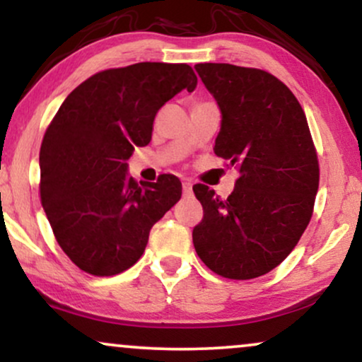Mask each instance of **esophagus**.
I'll list each match as a JSON object with an SVG mask.
<instances>
[{
    "instance_id": "34e87169",
    "label": "esophagus",
    "mask_w": 362,
    "mask_h": 362,
    "mask_svg": "<svg viewBox=\"0 0 362 362\" xmlns=\"http://www.w3.org/2000/svg\"><path fill=\"white\" fill-rule=\"evenodd\" d=\"M182 189H184V195H190L192 194V182L185 180L184 184H182Z\"/></svg>"
}]
</instances>
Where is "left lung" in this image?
Here are the masks:
<instances>
[{
    "instance_id": "8db88e82",
    "label": "left lung",
    "mask_w": 362,
    "mask_h": 362,
    "mask_svg": "<svg viewBox=\"0 0 362 362\" xmlns=\"http://www.w3.org/2000/svg\"><path fill=\"white\" fill-rule=\"evenodd\" d=\"M195 70L222 113L214 152L239 168L227 200L194 185L204 218L194 247L210 271L247 281L292 252L313 217L319 162L304 110L271 73L228 63Z\"/></svg>"
}]
</instances>
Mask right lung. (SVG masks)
Returning a JSON list of instances; mask_svg holds the SVG:
<instances>
[{
	"mask_svg": "<svg viewBox=\"0 0 362 362\" xmlns=\"http://www.w3.org/2000/svg\"><path fill=\"white\" fill-rule=\"evenodd\" d=\"M185 63H135L90 76L62 103L40 150V195L57 242L91 276H115L141 257L150 228L182 195L175 175L128 177L127 160L152 140L160 108L194 91Z\"/></svg>",
	"mask_w": 362,
	"mask_h": 362,
	"instance_id": "add662e5",
	"label": "right lung"
}]
</instances>
